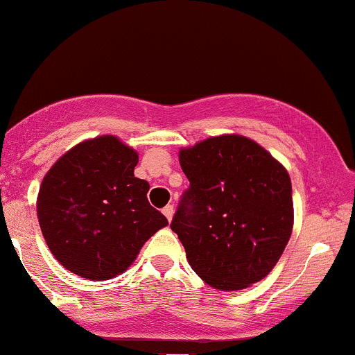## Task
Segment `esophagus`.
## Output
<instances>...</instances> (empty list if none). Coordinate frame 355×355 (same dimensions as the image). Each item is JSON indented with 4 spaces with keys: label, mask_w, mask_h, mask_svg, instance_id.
Listing matches in <instances>:
<instances>
[{
    "label": "esophagus",
    "mask_w": 355,
    "mask_h": 355,
    "mask_svg": "<svg viewBox=\"0 0 355 355\" xmlns=\"http://www.w3.org/2000/svg\"><path fill=\"white\" fill-rule=\"evenodd\" d=\"M173 214H175V210H173V205H166L165 209H164V215L166 218H168V222L170 220L173 218Z\"/></svg>",
    "instance_id": "esophagus-1"
}]
</instances>
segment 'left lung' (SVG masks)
Returning a JSON list of instances; mask_svg holds the SVG:
<instances>
[{
    "instance_id": "1",
    "label": "left lung",
    "mask_w": 355,
    "mask_h": 355,
    "mask_svg": "<svg viewBox=\"0 0 355 355\" xmlns=\"http://www.w3.org/2000/svg\"><path fill=\"white\" fill-rule=\"evenodd\" d=\"M178 160L190 189L170 227L195 274L223 292L267 277L294 227L285 166L257 141L235 133L182 148Z\"/></svg>"
}]
</instances>
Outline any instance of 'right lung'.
I'll return each instance as SVG.
<instances>
[{
	"label": "right lung",
	"mask_w": 355,
	"mask_h": 355,
	"mask_svg": "<svg viewBox=\"0 0 355 355\" xmlns=\"http://www.w3.org/2000/svg\"><path fill=\"white\" fill-rule=\"evenodd\" d=\"M137 164L132 146L101 135L61 155L43 177L36 215L48 248L67 270L98 282L113 279L168 225L148 203L150 185L135 177Z\"/></svg>",
	"instance_id": "right-lung-1"
}]
</instances>
